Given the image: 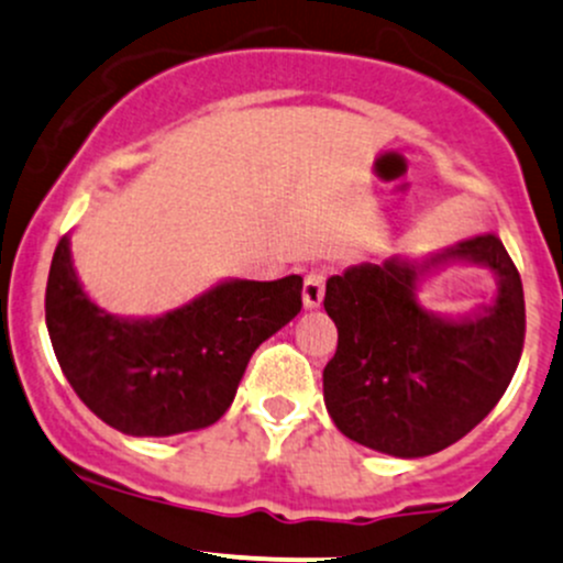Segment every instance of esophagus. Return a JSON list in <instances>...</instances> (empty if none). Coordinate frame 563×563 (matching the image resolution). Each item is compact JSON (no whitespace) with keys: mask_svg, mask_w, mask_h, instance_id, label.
Wrapping results in <instances>:
<instances>
[{"mask_svg":"<svg viewBox=\"0 0 563 563\" xmlns=\"http://www.w3.org/2000/svg\"><path fill=\"white\" fill-rule=\"evenodd\" d=\"M323 291H327V275L321 269H312L310 275L305 277V307H318L323 301Z\"/></svg>","mask_w":563,"mask_h":563,"instance_id":"1","label":"esophagus"}]
</instances>
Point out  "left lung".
<instances>
[{
    "instance_id": "left-lung-1",
    "label": "left lung",
    "mask_w": 563,
    "mask_h": 563,
    "mask_svg": "<svg viewBox=\"0 0 563 563\" xmlns=\"http://www.w3.org/2000/svg\"><path fill=\"white\" fill-rule=\"evenodd\" d=\"M470 257L500 277L497 301L477 319L440 322L415 301L417 272ZM336 353L323 369L331 421L358 445L421 459L470 434L505 396L526 336L523 283L499 236L466 240L426 264L351 266L329 277Z\"/></svg>"
}]
</instances>
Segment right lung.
Returning a JSON list of instances; mask_svg holds the SVG:
<instances>
[{"label": "right lung", "instance_id": "obj_1", "mask_svg": "<svg viewBox=\"0 0 563 563\" xmlns=\"http://www.w3.org/2000/svg\"><path fill=\"white\" fill-rule=\"evenodd\" d=\"M301 310V277L221 283L153 321L112 318L82 294L58 240L45 323L82 405L132 437H173L216 423L234 401L253 351Z\"/></svg>", "mask_w": 563, "mask_h": 563}]
</instances>
